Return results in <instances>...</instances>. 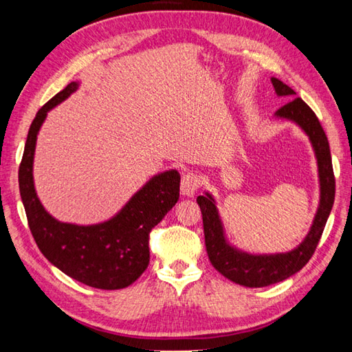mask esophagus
Segmentation results:
<instances>
[{
	"label": "esophagus",
	"instance_id": "esophagus-1",
	"mask_svg": "<svg viewBox=\"0 0 352 352\" xmlns=\"http://www.w3.org/2000/svg\"><path fill=\"white\" fill-rule=\"evenodd\" d=\"M201 184H203V177H201L198 172L195 170L184 172L182 177V186H180L182 193L183 195L193 197V193L201 188Z\"/></svg>",
	"mask_w": 352,
	"mask_h": 352
}]
</instances>
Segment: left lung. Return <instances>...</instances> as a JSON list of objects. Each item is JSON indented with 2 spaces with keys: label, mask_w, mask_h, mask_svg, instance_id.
I'll use <instances>...</instances> for the list:
<instances>
[{
  "label": "left lung",
  "mask_w": 352,
  "mask_h": 352,
  "mask_svg": "<svg viewBox=\"0 0 352 352\" xmlns=\"http://www.w3.org/2000/svg\"><path fill=\"white\" fill-rule=\"evenodd\" d=\"M272 85L275 92L280 96L292 98L276 111V116L292 119V121L300 124L310 136L313 148H315L320 177V204L310 233L296 250L287 254H278V256H250V254L236 251L226 242L213 198L210 195L197 198L201 214H203L206 250L210 263L226 278L246 287H265L269 284L283 281L309 263V260L316 251L320 236L324 233V227L328 216H330L336 193L330 145H328L327 134L315 111L300 96L294 98V89L284 85L278 78H272Z\"/></svg>",
  "instance_id": "8db88e82"
}]
</instances>
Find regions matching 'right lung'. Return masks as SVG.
<instances>
[{
    "mask_svg": "<svg viewBox=\"0 0 352 352\" xmlns=\"http://www.w3.org/2000/svg\"><path fill=\"white\" fill-rule=\"evenodd\" d=\"M77 83L43 104L36 113L19 164V192L28 227L41 252L52 265L86 286L116 290L130 286L149 263V233L180 197V174L169 170L148 182L113 219L98 226L58 222L45 212L33 186L37 131L47 111L68 98Z\"/></svg>",
    "mask_w": 352,
    "mask_h": 352,
    "instance_id": "right-lung-1",
    "label": "right lung"
}]
</instances>
